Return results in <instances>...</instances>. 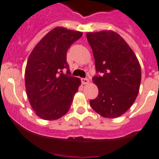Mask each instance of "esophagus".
<instances>
[{
	"label": "esophagus",
	"mask_w": 159,
	"mask_h": 159,
	"mask_svg": "<svg viewBox=\"0 0 159 159\" xmlns=\"http://www.w3.org/2000/svg\"><path fill=\"white\" fill-rule=\"evenodd\" d=\"M81 83H82L83 85H86V84H88L89 82V80L87 79V78H81Z\"/></svg>",
	"instance_id": "esophagus-1"
}]
</instances>
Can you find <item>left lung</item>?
<instances>
[{
	"mask_svg": "<svg viewBox=\"0 0 159 159\" xmlns=\"http://www.w3.org/2000/svg\"><path fill=\"white\" fill-rule=\"evenodd\" d=\"M93 50L97 72L93 81L99 93L90 100L93 109L105 118L125 113L135 102L139 91L141 68L136 55L116 31L107 30L86 33Z\"/></svg>",
	"mask_w": 159,
	"mask_h": 159,
	"instance_id": "obj_1",
	"label": "left lung"
}]
</instances>
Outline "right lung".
Masks as SVG:
<instances>
[{
  "instance_id": "1",
  "label": "right lung",
  "mask_w": 159,
  "mask_h": 159,
  "mask_svg": "<svg viewBox=\"0 0 159 159\" xmlns=\"http://www.w3.org/2000/svg\"><path fill=\"white\" fill-rule=\"evenodd\" d=\"M82 32L56 27L35 45L25 68V88L35 115L45 120H55L69 111L81 85L78 78L60 74L69 68L66 52Z\"/></svg>"
}]
</instances>
